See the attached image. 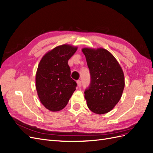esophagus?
Instances as JSON below:
<instances>
[{
  "instance_id": "1",
  "label": "esophagus",
  "mask_w": 153,
  "mask_h": 153,
  "mask_svg": "<svg viewBox=\"0 0 153 153\" xmlns=\"http://www.w3.org/2000/svg\"><path fill=\"white\" fill-rule=\"evenodd\" d=\"M76 83H77V85L78 87H80L82 86V82L80 80H78L76 82Z\"/></svg>"
}]
</instances>
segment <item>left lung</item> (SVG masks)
Returning a JSON list of instances; mask_svg holds the SVG:
<instances>
[{"mask_svg": "<svg viewBox=\"0 0 153 153\" xmlns=\"http://www.w3.org/2000/svg\"><path fill=\"white\" fill-rule=\"evenodd\" d=\"M91 74V84L84 92L88 108L103 114L112 110L121 99L124 88L123 69L114 55L103 48H84Z\"/></svg>", "mask_w": 153, "mask_h": 153, "instance_id": "obj_1", "label": "left lung"}]
</instances>
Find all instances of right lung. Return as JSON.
<instances>
[{"mask_svg":"<svg viewBox=\"0 0 153 153\" xmlns=\"http://www.w3.org/2000/svg\"><path fill=\"white\" fill-rule=\"evenodd\" d=\"M77 47L64 44L46 53L41 59L36 74V88L41 103L52 112L67 105L76 90V83L70 76L68 60Z\"/></svg>","mask_w":153,"mask_h":153,"instance_id":"1","label":"right lung"}]
</instances>
